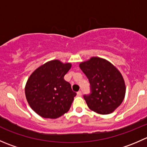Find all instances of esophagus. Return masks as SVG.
<instances>
[{
  "label": "esophagus",
  "mask_w": 147,
  "mask_h": 147,
  "mask_svg": "<svg viewBox=\"0 0 147 147\" xmlns=\"http://www.w3.org/2000/svg\"><path fill=\"white\" fill-rule=\"evenodd\" d=\"M77 94H78V96H81V95H82V92H81V91L78 92H77Z\"/></svg>",
  "instance_id": "obj_1"
}]
</instances>
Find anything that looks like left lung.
I'll return each instance as SVG.
<instances>
[{
    "label": "left lung",
    "instance_id": "8db88e82",
    "mask_svg": "<svg viewBox=\"0 0 147 147\" xmlns=\"http://www.w3.org/2000/svg\"><path fill=\"white\" fill-rule=\"evenodd\" d=\"M80 67L91 86V94L84 96L88 107L100 115L112 113L125 97V82L121 72L110 62L98 57L82 62Z\"/></svg>",
    "mask_w": 147,
    "mask_h": 147
}]
</instances>
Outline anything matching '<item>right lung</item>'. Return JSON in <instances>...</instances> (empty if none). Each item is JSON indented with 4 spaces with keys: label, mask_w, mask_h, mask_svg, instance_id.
<instances>
[{
    "label": "right lung",
    "mask_w": 147,
    "mask_h": 147,
    "mask_svg": "<svg viewBox=\"0 0 147 147\" xmlns=\"http://www.w3.org/2000/svg\"><path fill=\"white\" fill-rule=\"evenodd\" d=\"M72 64L58 60L47 62L30 75L25 87L31 109L43 118L56 119L67 112L76 92L64 76Z\"/></svg>",
    "instance_id": "1"
}]
</instances>
